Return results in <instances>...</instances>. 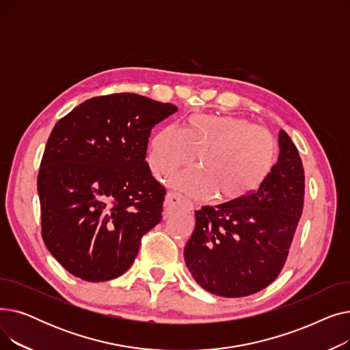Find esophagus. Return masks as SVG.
Returning a JSON list of instances; mask_svg holds the SVG:
<instances>
[{
    "instance_id": "esophagus-1",
    "label": "esophagus",
    "mask_w": 350,
    "mask_h": 350,
    "mask_svg": "<svg viewBox=\"0 0 350 350\" xmlns=\"http://www.w3.org/2000/svg\"><path fill=\"white\" fill-rule=\"evenodd\" d=\"M180 208H189L191 210L193 206L189 201L178 193H167L164 198V214H170Z\"/></svg>"
}]
</instances>
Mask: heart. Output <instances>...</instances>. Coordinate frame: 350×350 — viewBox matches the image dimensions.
<instances>
[{"label":"heart","mask_w":350,"mask_h":350,"mask_svg":"<svg viewBox=\"0 0 350 350\" xmlns=\"http://www.w3.org/2000/svg\"><path fill=\"white\" fill-rule=\"evenodd\" d=\"M198 169L181 172L172 185L196 198L211 193L218 200L231 201L258 189L277 160V143L262 127L231 115H193L185 132L165 124L150 143L149 164L161 177L193 163Z\"/></svg>","instance_id":"heart-1"}]
</instances>
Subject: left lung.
Here are the masks:
<instances>
[{
  "label": "left lung",
  "mask_w": 350,
  "mask_h": 350,
  "mask_svg": "<svg viewBox=\"0 0 350 350\" xmlns=\"http://www.w3.org/2000/svg\"><path fill=\"white\" fill-rule=\"evenodd\" d=\"M254 193L196 211L185 261L196 282L224 298L248 297L278 277L304 208L305 173L291 137Z\"/></svg>",
  "instance_id": "8db88e82"
}]
</instances>
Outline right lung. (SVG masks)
<instances>
[{
	"mask_svg": "<svg viewBox=\"0 0 350 350\" xmlns=\"http://www.w3.org/2000/svg\"><path fill=\"white\" fill-rule=\"evenodd\" d=\"M176 112L172 103L115 94L85 100L55 124L38 174L42 238L72 275L120 277L160 223L165 190L144 159L152 129Z\"/></svg>",
	"mask_w": 350,
	"mask_h": 350,
	"instance_id": "right-lung-1",
	"label": "right lung"
}]
</instances>
